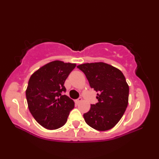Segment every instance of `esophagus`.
<instances>
[{
	"mask_svg": "<svg viewBox=\"0 0 159 159\" xmlns=\"http://www.w3.org/2000/svg\"><path fill=\"white\" fill-rule=\"evenodd\" d=\"M83 100V99H82V98H78L77 99H76V102L77 104H79V103H80V102H81Z\"/></svg>",
	"mask_w": 159,
	"mask_h": 159,
	"instance_id": "34e87169",
	"label": "esophagus"
}]
</instances>
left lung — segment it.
<instances>
[{"label":"left lung","mask_w":159,"mask_h":159,"mask_svg":"<svg viewBox=\"0 0 159 159\" xmlns=\"http://www.w3.org/2000/svg\"><path fill=\"white\" fill-rule=\"evenodd\" d=\"M85 75L91 88L98 92V102L91 104L83 114L90 127L105 131L117 124L128 104L129 87L119 69L104 62L83 64L77 66Z\"/></svg>","instance_id":"left-lung-1"}]
</instances>
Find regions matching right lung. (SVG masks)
Here are the masks:
<instances>
[{
	"label": "right lung",
	"instance_id": "right-lung-1",
	"mask_svg": "<svg viewBox=\"0 0 159 159\" xmlns=\"http://www.w3.org/2000/svg\"><path fill=\"white\" fill-rule=\"evenodd\" d=\"M76 64L53 61L31 75L26 90L29 109L35 120L46 129L55 130L66 123L74 102L64 87Z\"/></svg>",
	"mask_w": 159,
	"mask_h": 159
}]
</instances>
